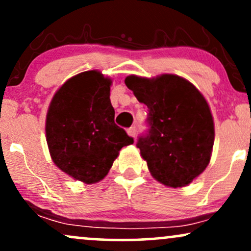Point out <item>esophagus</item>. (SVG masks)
<instances>
[{"label": "esophagus", "mask_w": 251, "mask_h": 251, "mask_svg": "<svg viewBox=\"0 0 251 251\" xmlns=\"http://www.w3.org/2000/svg\"><path fill=\"white\" fill-rule=\"evenodd\" d=\"M127 133L128 135H131V137L134 138L135 134H137V127H135V126H131V127L127 129Z\"/></svg>", "instance_id": "1"}]
</instances>
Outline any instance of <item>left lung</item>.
<instances>
[{
	"instance_id": "8db88e82",
	"label": "left lung",
	"mask_w": 251,
	"mask_h": 251,
	"mask_svg": "<svg viewBox=\"0 0 251 251\" xmlns=\"http://www.w3.org/2000/svg\"><path fill=\"white\" fill-rule=\"evenodd\" d=\"M126 86L149 108L148 131L137 148L151 175L171 188L191 183L205 170L215 140L214 120L201 92L183 77L129 75Z\"/></svg>"
}]
</instances>
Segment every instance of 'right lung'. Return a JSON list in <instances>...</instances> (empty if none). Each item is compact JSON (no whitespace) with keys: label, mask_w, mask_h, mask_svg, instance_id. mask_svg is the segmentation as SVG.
Returning a JSON list of instances; mask_svg holds the SVG:
<instances>
[{"label":"right lung","mask_w":251,"mask_h":251,"mask_svg":"<svg viewBox=\"0 0 251 251\" xmlns=\"http://www.w3.org/2000/svg\"><path fill=\"white\" fill-rule=\"evenodd\" d=\"M111 82L97 71L77 74L56 92L47 113L46 138L51 159L86 184L101 180L122 148L134 142L114 123Z\"/></svg>","instance_id":"add662e5"}]
</instances>
